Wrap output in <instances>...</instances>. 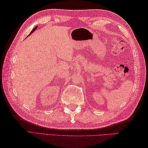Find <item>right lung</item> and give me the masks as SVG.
<instances>
[{
    "label": "right lung",
    "instance_id": "right-lung-1",
    "mask_svg": "<svg viewBox=\"0 0 148 148\" xmlns=\"http://www.w3.org/2000/svg\"><path fill=\"white\" fill-rule=\"evenodd\" d=\"M37 26H36V27H35V28H34V29H33V30H32V31H31V32H30V34H29V36H30V34H32V32H34V31H35V30H36V29H37ZM27 37H28V36H27Z\"/></svg>",
    "mask_w": 148,
    "mask_h": 148
}]
</instances>
